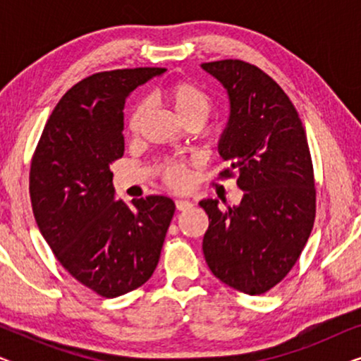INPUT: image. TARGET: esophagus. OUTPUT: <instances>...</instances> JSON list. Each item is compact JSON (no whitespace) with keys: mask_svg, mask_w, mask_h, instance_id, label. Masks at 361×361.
I'll use <instances>...</instances> for the list:
<instances>
[{"mask_svg":"<svg viewBox=\"0 0 361 361\" xmlns=\"http://www.w3.org/2000/svg\"><path fill=\"white\" fill-rule=\"evenodd\" d=\"M176 207H177V210L184 212V210H187V209H190L192 204H190L189 200H184V199H177V200H176Z\"/></svg>","mask_w":361,"mask_h":361,"instance_id":"1","label":"esophagus"}]
</instances>
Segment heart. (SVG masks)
I'll return each instance as SVG.
<instances>
[{
    "label": "heart",
    "mask_w": 361,
    "mask_h": 361,
    "mask_svg": "<svg viewBox=\"0 0 361 361\" xmlns=\"http://www.w3.org/2000/svg\"><path fill=\"white\" fill-rule=\"evenodd\" d=\"M161 97L169 103L182 123H199L202 125L209 118L214 108V98L205 87L194 80H177L166 85L161 90ZM146 115L145 103H136L131 108L126 121L130 135H137ZM161 179L171 189H184L190 182L189 164L180 159H169L161 167Z\"/></svg>",
    "instance_id": "heart-1"
}]
</instances>
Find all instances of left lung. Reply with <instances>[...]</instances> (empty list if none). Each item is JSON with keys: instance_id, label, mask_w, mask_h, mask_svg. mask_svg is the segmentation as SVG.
<instances>
[{"instance_id": "obj_1", "label": "left lung", "mask_w": 361, "mask_h": 361, "mask_svg": "<svg viewBox=\"0 0 361 361\" xmlns=\"http://www.w3.org/2000/svg\"><path fill=\"white\" fill-rule=\"evenodd\" d=\"M226 88L230 120L219 142L245 190L238 207L209 215L204 256L215 278L250 295L268 293L299 259L315 220V180L307 137L293 102L261 68L238 59L202 63Z\"/></svg>"}]
</instances>
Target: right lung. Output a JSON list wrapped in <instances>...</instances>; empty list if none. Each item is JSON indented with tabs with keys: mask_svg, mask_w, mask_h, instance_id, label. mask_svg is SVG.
<instances>
[{
	"mask_svg": "<svg viewBox=\"0 0 361 361\" xmlns=\"http://www.w3.org/2000/svg\"><path fill=\"white\" fill-rule=\"evenodd\" d=\"M164 71L118 68L75 83L49 116L31 161L29 194L44 240L67 273L102 298L151 278L176 210L164 195L115 200L110 171L125 152L126 97Z\"/></svg>",
	"mask_w": 361,
	"mask_h": 361,
	"instance_id": "add662e5",
	"label": "right lung"
}]
</instances>
